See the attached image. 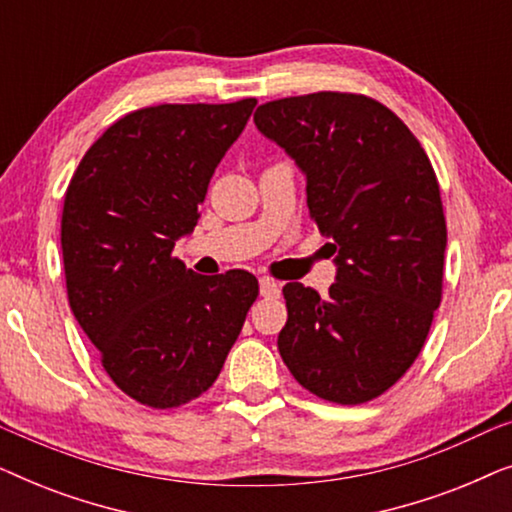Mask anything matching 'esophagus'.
<instances>
[{
  "label": "esophagus",
  "mask_w": 512,
  "mask_h": 512,
  "mask_svg": "<svg viewBox=\"0 0 512 512\" xmlns=\"http://www.w3.org/2000/svg\"><path fill=\"white\" fill-rule=\"evenodd\" d=\"M279 293H282V286H279V282H275L272 277L261 279V296L263 298H279Z\"/></svg>",
  "instance_id": "esophagus-1"
}]
</instances>
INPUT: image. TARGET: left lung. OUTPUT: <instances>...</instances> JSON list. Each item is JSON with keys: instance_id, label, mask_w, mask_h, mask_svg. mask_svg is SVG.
I'll return each instance as SVG.
<instances>
[{"instance_id": "1", "label": "left lung", "mask_w": 512, "mask_h": 512, "mask_svg": "<svg viewBox=\"0 0 512 512\" xmlns=\"http://www.w3.org/2000/svg\"><path fill=\"white\" fill-rule=\"evenodd\" d=\"M254 121L305 172L310 219L338 254L328 298L284 286L279 354L310 394L373 401L415 363L443 300L447 228L431 160L394 111L359 93L282 97Z\"/></svg>"}]
</instances>
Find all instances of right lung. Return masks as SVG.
Wrapping results in <instances>:
<instances>
[{
    "instance_id": "add662e5",
    "label": "right lung",
    "mask_w": 512,
    "mask_h": 512,
    "mask_svg": "<svg viewBox=\"0 0 512 512\" xmlns=\"http://www.w3.org/2000/svg\"><path fill=\"white\" fill-rule=\"evenodd\" d=\"M254 97L158 104L111 123L81 158L62 207L67 298L123 394L179 408L219 377L258 298L247 270L195 275L172 254Z\"/></svg>"
}]
</instances>
